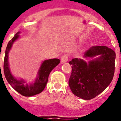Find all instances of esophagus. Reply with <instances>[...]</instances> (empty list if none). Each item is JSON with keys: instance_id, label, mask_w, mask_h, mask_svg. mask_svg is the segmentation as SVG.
I'll list each match as a JSON object with an SVG mask.
<instances>
[{"instance_id": "34e87169", "label": "esophagus", "mask_w": 121, "mask_h": 121, "mask_svg": "<svg viewBox=\"0 0 121 121\" xmlns=\"http://www.w3.org/2000/svg\"><path fill=\"white\" fill-rule=\"evenodd\" d=\"M68 56L67 54H65V55H63L61 57V62L64 63L68 61Z\"/></svg>"}]
</instances>
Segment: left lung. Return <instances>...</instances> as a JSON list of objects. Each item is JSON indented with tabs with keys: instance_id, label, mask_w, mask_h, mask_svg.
<instances>
[{
	"instance_id": "8db88e82",
	"label": "left lung",
	"mask_w": 121,
	"mask_h": 121,
	"mask_svg": "<svg viewBox=\"0 0 121 121\" xmlns=\"http://www.w3.org/2000/svg\"><path fill=\"white\" fill-rule=\"evenodd\" d=\"M99 57L88 64L81 59H73L68 84L76 96L90 100L97 96L110 85L115 73L116 53L106 46H93L84 54L85 57Z\"/></svg>"
}]
</instances>
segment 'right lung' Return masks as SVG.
I'll use <instances>...</instances> for the list:
<instances>
[{"label":"right lung","instance_id":"obj_1","mask_svg":"<svg viewBox=\"0 0 121 121\" xmlns=\"http://www.w3.org/2000/svg\"><path fill=\"white\" fill-rule=\"evenodd\" d=\"M19 33L20 32L19 31L15 35L11 40L9 41L6 47L4 62V74L8 83L15 90L17 91L23 96L30 97L40 93L43 90L48 81V76L50 72L54 67H56L59 64L60 60L59 59H52L45 60L42 64L39 71V76L35 83L30 85L28 84L25 85L24 81L22 80L20 81L16 79L13 76L9 71L8 66V53L14 42L19 37Z\"/></svg>","mask_w":121,"mask_h":121}]
</instances>
